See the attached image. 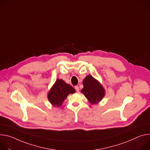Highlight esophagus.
<instances>
[{"label": "esophagus", "instance_id": "obj_1", "mask_svg": "<svg viewBox=\"0 0 150 150\" xmlns=\"http://www.w3.org/2000/svg\"><path fill=\"white\" fill-rule=\"evenodd\" d=\"M74 88H75V89H76V91L77 92H79V88L78 86H76L74 87Z\"/></svg>", "mask_w": 150, "mask_h": 150}]
</instances>
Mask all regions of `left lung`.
Listing matches in <instances>:
<instances>
[{"mask_svg":"<svg viewBox=\"0 0 150 150\" xmlns=\"http://www.w3.org/2000/svg\"><path fill=\"white\" fill-rule=\"evenodd\" d=\"M83 88L81 92L85 95L91 104H97L104 96V88L92 76L89 75L86 77L83 81Z\"/></svg>","mask_w":150,"mask_h":150,"instance_id":"left-lung-1","label":"left lung"}]
</instances>
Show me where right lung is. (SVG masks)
Listing matches in <instances>:
<instances>
[{
    "label": "right lung",
    "instance_id": "1",
    "mask_svg": "<svg viewBox=\"0 0 150 150\" xmlns=\"http://www.w3.org/2000/svg\"><path fill=\"white\" fill-rule=\"evenodd\" d=\"M76 90L71 85L67 84L62 79H57L49 91L47 98L55 107H59L70 93H74Z\"/></svg>",
    "mask_w": 150,
    "mask_h": 150
}]
</instances>
